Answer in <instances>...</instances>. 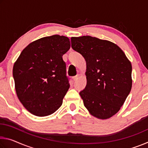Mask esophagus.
Returning a JSON list of instances; mask_svg holds the SVG:
<instances>
[{"mask_svg":"<svg viewBox=\"0 0 148 148\" xmlns=\"http://www.w3.org/2000/svg\"><path fill=\"white\" fill-rule=\"evenodd\" d=\"M78 77H79V75H77V76H74L72 78H73L74 81H76V80L78 79Z\"/></svg>","mask_w":148,"mask_h":148,"instance_id":"obj_1","label":"esophagus"}]
</instances>
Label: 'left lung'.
<instances>
[{
	"label": "left lung",
	"instance_id": "1",
	"mask_svg": "<svg viewBox=\"0 0 148 148\" xmlns=\"http://www.w3.org/2000/svg\"><path fill=\"white\" fill-rule=\"evenodd\" d=\"M72 48L86 61L87 85L79 95L92 116L108 119L118 112L132 87V65L116 44L90 36L72 37Z\"/></svg>",
	"mask_w": 148,
	"mask_h": 148
}]
</instances>
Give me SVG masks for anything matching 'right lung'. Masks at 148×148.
I'll use <instances>...</instances> for the list:
<instances>
[{"label":"right lung","mask_w":148,"mask_h":148,"mask_svg":"<svg viewBox=\"0 0 148 148\" xmlns=\"http://www.w3.org/2000/svg\"><path fill=\"white\" fill-rule=\"evenodd\" d=\"M68 37L53 35L31 42L13 67L17 96L34 116L54 113L62 105L70 87L62 56L69 51Z\"/></svg>","instance_id":"obj_1"}]
</instances>
